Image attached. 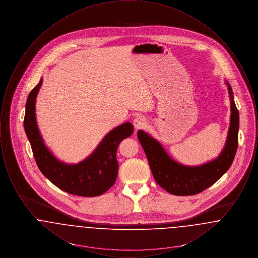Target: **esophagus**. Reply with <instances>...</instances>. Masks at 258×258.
<instances>
[{
    "label": "esophagus",
    "instance_id": "1",
    "mask_svg": "<svg viewBox=\"0 0 258 258\" xmlns=\"http://www.w3.org/2000/svg\"><path fill=\"white\" fill-rule=\"evenodd\" d=\"M146 119L143 116H137L134 120V125H135V130H140L143 128L146 125Z\"/></svg>",
    "mask_w": 258,
    "mask_h": 258
}]
</instances>
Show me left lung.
Segmentation results:
<instances>
[{"mask_svg":"<svg viewBox=\"0 0 258 258\" xmlns=\"http://www.w3.org/2000/svg\"><path fill=\"white\" fill-rule=\"evenodd\" d=\"M230 97V125L224 148L215 160L197 166H186L169 157L160 142L139 130L137 136L147 157L156 182L174 196H194L215 184L229 169L238 148L239 112L230 84L225 81Z\"/></svg>","mask_w":258,"mask_h":258,"instance_id":"8db88e82","label":"left lung"}]
</instances>
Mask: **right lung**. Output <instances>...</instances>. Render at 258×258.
Here are the masks:
<instances>
[{"instance_id":"obj_1","label":"right lung","mask_w":258,"mask_h":258,"mask_svg":"<svg viewBox=\"0 0 258 258\" xmlns=\"http://www.w3.org/2000/svg\"><path fill=\"white\" fill-rule=\"evenodd\" d=\"M41 85L42 78L29 94L24 118L25 133L39 170L52 184L66 192L79 197L101 196L116 181L119 167L117 149L123 139L134 134L133 123L126 122L113 128L85 160L78 163H66L51 153L37 126L36 99Z\"/></svg>"}]
</instances>
